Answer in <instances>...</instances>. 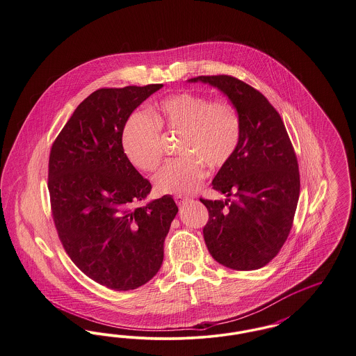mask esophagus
Segmentation results:
<instances>
[{
  "instance_id": "34e87169",
  "label": "esophagus",
  "mask_w": 356,
  "mask_h": 356,
  "mask_svg": "<svg viewBox=\"0 0 356 356\" xmlns=\"http://www.w3.org/2000/svg\"><path fill=\"white\" fill-rule=\"evenodd\" d=\"M191 199L189 197H186V196H175V202L176 203L179 204V205H181V204L186 203V202H189Z\"/></svg>"
}]
</instances>
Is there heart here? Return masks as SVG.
Listing matches in <instances>:
<instances>
[{"instance_id":"1","label":"heart","mask_w":356,"mask_h":356,"mask_svg":"<svg viewBox=\"0 0 356 356\" xmlns=\"http://www.w3.org/2000/svg\"><path fill=\"white\" fill-rule=\"evenodd\" d=\"M160 127L181 134V153L153 177L154 188L164 195L186 196L205 177V165L219 168L236 149L240 124L235 108L225 100L179 92L167 96L153 111L135 112L122 131V149L138 170L151 172L161 160Z\"/></svg>"}]
</instances>
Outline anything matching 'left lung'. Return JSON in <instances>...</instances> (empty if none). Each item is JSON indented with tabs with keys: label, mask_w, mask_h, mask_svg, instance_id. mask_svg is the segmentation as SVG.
<instances>
[{
	"label": "left lung",
	"mask_w": 356,
	"mask_h": 356,
	"mask_svg": "<svg viewBox=\"0 0 356 356\" xmlns=\"http://www.w3.org/2000/svg\"><path fill=\"white\" fill-rule=\"evenodd\" d=\"M188 83L218 88L236 109L240 138L212 186L227 199L200 202L209 212L207 248L222 266L259 270L280 251L300 193L298 160L280 115L252 86L231 76H199Z\"/></svg>",
	"instance_id": "obj_1"
}]
</instances>
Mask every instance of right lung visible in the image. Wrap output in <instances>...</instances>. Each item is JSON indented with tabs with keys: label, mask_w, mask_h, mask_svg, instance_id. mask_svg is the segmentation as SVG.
<instances>
[{
	"label": "right lung",
	"mask_w": 356,
	"mask_h": 356,
	"mask_svg": "<svg viewBox=\"0 0 356 356\" xmlns=\"http://www.w3.org/2000/svg\"><path fill=\"white\" fill-rule=\"evenodd\" d=\"M161 88L93 92L51 145L48 188L58 237L88 277L116 291L140 287L159 272L179 212L170 195L137 205L152 186L122 149L129 116Z\"/></svg>",
	"instance_id": "right-lung-1"
}]
</instances>
